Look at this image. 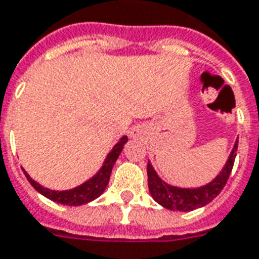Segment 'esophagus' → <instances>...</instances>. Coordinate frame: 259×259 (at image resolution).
Here are the masks:
<instances>
[{
	"label": "esophagus",
	"mask_w": 259,
	"mask_h": 259,
	"mask_svg": "<svg viewBox=\"0 0 259 259\" xmlns=\"http://www.w3.org/2000/svg\"><path fill=\"white\" fill-rule=\"evenodd\" d=\"M132 136H133V137H137V136H139V130H133V132H132Z\"/></svg>",
	"instance_id": "obj_1"
}]
</instances>
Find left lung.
<instances>
[{"instance_id":"left-lung-1","label":"left lung","mask_w":259,"mask_h":259,"mask_svg":"<svg viewBox=\"0 0 259 259\" xmlns=\"http://www.w3.org/2000/svg\"><path fill=\"white\" fill-rule=\"evenodd\" d=\"M239 139L234 143L232 151L229 154L228 161L225 162L221 172L213 179L200 187H178L166 183L159 178L155 172L152 163L148 161L147 165V175H148V190L154 200L158 204L170 211L189 212L194 211L197 208L205 206L217 197L226 185L232 168H233L236 152H237Z\"/></svg>"}]
</instances>
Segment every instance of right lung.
I'll return each instance as SVG.
<instances>
[{"mask_svg": "<svg viewBox=\"0 0 259 259\" xmlns=\"http://www.w3.org/2000/svg\"><path fill=\"white\" fill-rule=\"evenodd\" d=\"M126 143H127V136L120 137L118 143L112 147V150L108 152V155L104 159V163H102L100 170L93 178L85 180L84 183H81V185L77 186V187H73V189H69V190H51V189H47V187H44L40 183H37L36 180L31 179L30 175L27 174L23 168L22 169H23L27 180L30 182V185L40 194L47 197L48 200L69 206L83 205V204H87V202L98 198L105 191L108 182H109V178H111L113 165H115L116 159L120 155V152L123 150V146Z\"/></svg>", "mask_w": 259, "mask_h": 259, "instance_id": "add662e5", "label": "right lung"}]
</instances>
